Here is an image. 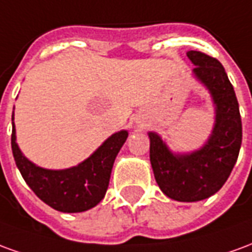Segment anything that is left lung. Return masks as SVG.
<instances>
[{
    "instance_id": "8db88e82",
    "label": "left lung",
    "mask_w": 252,
    "mask_h": 252,
    "mask_svg": "<svg viewBox=\"0 0 252 252\" xmlns=\"http://www.w3.org/2000/svg\"><path fill=\"white\" fill-rule=\"evenodd\" d=\"M194 77L205 86L216 106L208 142L190 154H173L158 133L150 132V160L164 194L182 202L205 200L221 189L236 163L242 144V119L233 86L216 58L188 52Z\"/></svg>"
}]
</instances>
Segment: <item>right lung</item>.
I'll return each instance as SVG.
<instances>
[{
	"label": "right lung",
	"instance_id": "1",
	"mask_svg": "<svg viewBox=\"0 0 252 252\" xmlns=\"http://www.w3.org/2000/svg\"><path fill=\"white\" fill-rule=\"evenodd\" d=\"M126 137V131L116 132L82 163L66 170H48L36 166L23 155L12 123V151L27 185L47 205L64 213L88 211L104 198L115 159Z\"/></svg>",
	"mask_w": 252,
	"mask_h": 252
}]
</instances>
